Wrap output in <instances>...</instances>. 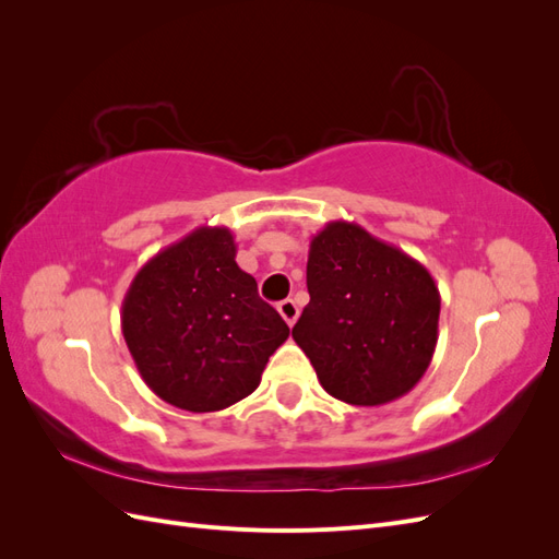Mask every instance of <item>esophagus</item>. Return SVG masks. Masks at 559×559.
Returning <instances> with one entry per match:
<instances>
[{"mask_svg":"<svg viewBox=\"0 0 559 559\" xmlns=\"http://www.w3.org/2000/svg\"><path fill=\"white\" fill-rule=\"evenodd\" d=\"M277 310H280V314L284 317V321L289 326H294L296 324V319H298V306H296V300H292V298H286V300H282L280 306H277Z\"/></svg>","mask_w":559,"mask_h":559,"instance_id":"34e87169","label":"esophagus"}]
</instances>
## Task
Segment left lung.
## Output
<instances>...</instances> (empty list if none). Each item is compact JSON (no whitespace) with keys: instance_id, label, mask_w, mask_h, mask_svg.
<instances>
[{"instance_id":"left-lung-1","label":"left lung","mask_w":559,"mask_h":559,"mask_svg":"<svg viewBox=\"0 0 559 559\" xmlns=\"http://www.w3.org/2000/svg\"><path fill=\"white\" fill-rule=\"evenodd\" d=\"M308 292L292 335L333 399L384 405L427 373L441 294L408 253L359 224L331 222L310 242Z\"/></svg>"}]
</instances>
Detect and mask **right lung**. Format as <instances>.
<instances>
[{
    "instance_id": "1",
    "label": "right lung",
    "mask_w": 559,
    "mask_h": 559,
    "mask_svg": "<svg viewBox=\"0 0 559 559\" xmlns=\"http://www.w3.org/2000/svg\"><path fill=\"white\" fill-rule=\"evenodd\" d=\"M233 233L200 226L134 275L121 329L142 380L165 403L214 413L259 386L289 326L235 263Z\"/></svg>"
}]
</instances>
